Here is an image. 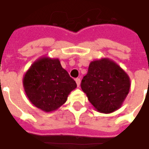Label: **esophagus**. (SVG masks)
Returning <instances> with one entry per match:
<instances>
[{"label":"esophagus","mask_w":149,"mask_h":149,"mask_svg":"<svg viewBox=\"0 0 149 149\" xmlns=\"http://www.w3.org/2000/svg\"><path fill=\"white\" fill-rule=\"evenodd\" d=\"M75 81H76V83H77V85H78V87H79V86H80V83H81L80 78H76Z\"/></svg>","instance_id":"34e87169"}]
</instances>
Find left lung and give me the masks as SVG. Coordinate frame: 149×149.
<instances>
[{
    "label": "left lung",
    "instance_id": "left-lung-1",
    "mask_svg": "<svg viewBox=\"0 0 149 149\" xmlns=\"http://www.w3.org/2000/svg\"><path fill=\"white\" fill-rule=\"evenodd\" d=\"M127 74L108 58L92 61L81 87L88 101L100 113H110L123 104L130 90Z\"/></svg>",
    "mask_w": 149,
    "mask_h": 149
}]
</instances>
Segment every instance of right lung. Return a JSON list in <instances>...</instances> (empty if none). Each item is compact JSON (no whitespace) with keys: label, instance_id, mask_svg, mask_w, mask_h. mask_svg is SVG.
<instances>
[{"label":"right lung","instance_id":"1","mask_svg":"<svg viewBox=\"0 0 149 149\" xmlns=\"http://www.w3.org/2000/svg\"><path fill=\"white\" fill-rule=\"evenodd\" d=\"M23 87L35 107L51 112L66 102L77 84L62 68L58 59L44 56L34 62L25 73Z\"/></svg>","mask_w":149,"mask_h":149}]
</instances>
